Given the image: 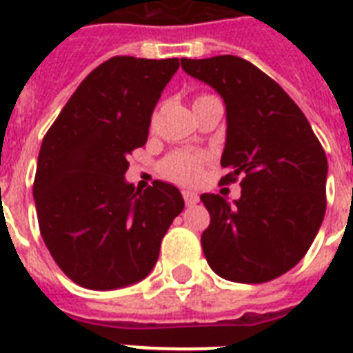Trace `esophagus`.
<instances>
[{"instance_id":"obj_1","label":"esophagus","mask_w":353,"mask_h":353,"mask_svg":"<svg viewBox=\"0 0 353 353\" xmlns=\"http://www.w3.org/2000/svg\"><path fill=\"white\" fill-rule=\"evenodd\" d=\"M183 199H185V203L190 207V205H196L199 201V196L192 190H183Z\"/></svg>"}]
</instances>
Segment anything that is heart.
Returning <instances> with one entry per match:
<instances>
[{
  "mask_svg": "<svg viewBox=\"0 0 353 353\" xmlns=\"http://www.w3.org/2000/svg\"><path fill=\"white\" fill-rule=\"evenodd\" d=\"M203 159L199 155L187 154V152H172L161 161L159 172L166 179L181 185L196 183L201 177Z\"/></svg>",
  "mask_w": 353,
  "mask_h": 353,
  "instance_id": "obj_1",
  "label": "heart"
}]
</instances>
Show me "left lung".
Instances as JSON below:
<instances>
[{
	"instance_id": "1",
	"label": "left lung",
	"mask_w": 353,
	"mask_h": 353,
	"mask_svg": "<svg viewBox=\"0 0 353 353\" xmlns=\"http://www.w3.org/2000/svg\"><path fill=\"white\" fill-rule=\"evenodd\" d=\"M183 71L214 88L225 102V183L241 177L229 203L201 194L210 225L205 258L221 279L262 284L295 268L315 240L326 212L328 161L301 108L271 77L240 57L190 60Z\"/></svg>"
}]
</instances>
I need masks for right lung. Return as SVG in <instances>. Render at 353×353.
Returning <instances> with one entry per match:
<instances>
[{"mask_svg": "<svg viewBox=\"0 0 353 353\" xmlns=\"http://www.w3.org/2000/svg\"><path fill=\"white\" fill-rule=\"evenodd\" d=\"M177 68V58H110L82 80L43 137L32 188L38 225L58 268L82 288L117 290L148 276L185 207L174 185L143 190L124 179Z\"/></svg>", "mask_w": 353, "mask_h": 353, "instance_id": "obj_1", "label": "right lung"}]
</instances>
